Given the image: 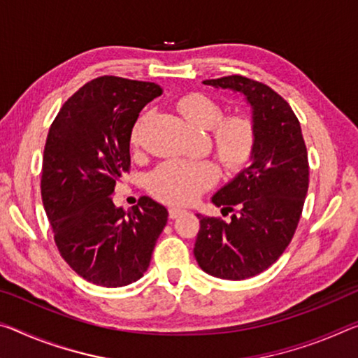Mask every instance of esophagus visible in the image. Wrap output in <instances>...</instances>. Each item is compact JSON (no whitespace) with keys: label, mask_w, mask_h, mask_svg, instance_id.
I'll list each match as a JSON object with an SVG mask.
<instances>
[{"label":"esophagus","mask_w":358,"mask_h":358,"mask_svg":"<svg viewBox=\"0 0 358 358\" xmlns=\"http://www.w3.org/2000/svg\"><path fill=\"white\" fill-rule=\"evenodd\" d=\"M186 212L185 208H180V207H170L169 208V217L172 218V220H175V218H178L180 215H183Z\"/></svg>","instance_id":"1"}]
</instances>
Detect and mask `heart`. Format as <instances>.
<instances>
[{
  "label": "heart",
  "instance_id": "1",
  "mask_svg": "<svg viewBox=\"0 0 358 358\" xmlns=\"http://www.w3.org/2000/svg\"><path fill=\"white\" fill-rule=\"evenodd\" d=\"M180 111L191 126L201 130L213 129L215 150L226 169H239L252 155L255 132L250 119L232 116L223 119V108L201 94H192L180 101ZM140 126H135L132 141H138ZM217 167L208 161L170 159L152 170L148 189L159 201L167 203H191L217 181Z\"/></svg>",
  "mask_w": 358,
  "mask_h": 358
}]
</instances>
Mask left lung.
<instances>
[{"label":"left lung","mask_w":358,"mask_h":358,"mask_svg":"<svg viewBox=\"0 0 358 358\" xmlns=\"http://www.w3.org/2000/svg\"><path fill=\"white\" fill-rule=\"evenodd\" d=\"M203 84L243 95L255 143L248 166L212 197L221 213L236 210L231 220L197 213L194 257L210 275L243 280L274 264L296 231L309 186L308 151L290 105L266 84L237 75Z\"/></svg>","instance_id":"1"}]
</instances>
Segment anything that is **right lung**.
<instances>
[{"instance_id":"1","label":"right lung","mask_w":358,"mask_h":358,"mask_svg":"<svg viewBox=\"0 0 358 358\" xmlns=\"http://www.w3.org/2000/svg\"><path fill=\"white\" fill-rule=\"evenodd\" d=\"M161 94L155 83L100 76L65 101L49 129L43 206L62 258L95 285L116 288L143 277L167 224V208L148 196L127 212L111 197L130 166L134 124Z\"/></svg>"}]
</instances>
